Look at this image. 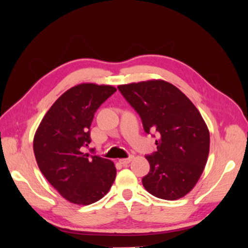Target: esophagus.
<instances>
[{
  "instance_id": "obj_1",
  "label": "esophagus",
  "mask_w": 248,
  "mask_h": 248,
  "mask_svg": "<svg viewBox=\"0 0 248 248\" xmlns=\"http://www.w3.org/2000/svg\"><path fill=\"white\" fill-rule=\"evenodd\" d=\"M133 159V156L132 155H130L128 158H123V159H120L119 160V162L121 163V164H123V166H126V164H128L131 160Z\"/></svg>"
}]
</instances>
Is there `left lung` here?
I'll list each match as a JSON object with an SVG mask.
<instances>
[{
  "label": "left lung",
  "mask_w": 248,
  "mask_h": 248,
  "mask_svg": "<svg viewBox=\"0 0 248 248\" xmlns=\"http://www.w3.org/2000/svg\"><path fill=\"white\" fill-rule=\"evenodd\" d=\"M118 90L140 117L145 132L159 134L157 151L146 155L150 171L142 185L162 200L184 197L197 184L209 155L210 134L200 111L164 80L133 82Z\"/></svg>",
  "instance_id": "left-lung-1"
}]
</instances>
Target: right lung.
Masks as SVG:
<instances>
[{
	"label": "right lung",
	"mask_w": 248,
	"mask_h": 248,
	"mask_svg": "<svg viewBox=\"0 0 248 248\" xmlns=\"http://www.w3.org/2000/svg\"><path fill=\"white\" fill-rule=\"evenodd\" d=\"M117 91L111 86L80 84L66 91L43 117L34 137L39 170L63 198L90 205L108 192L117 170L112 161L82 152L91 142L94 114Z\"/></svg>",
	"instance_id": "obj_1"
}]
</instances>
